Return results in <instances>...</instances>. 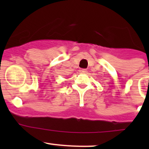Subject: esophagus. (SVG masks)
Returning <instances> with one entry per match:
<instances>
[{"label": "esophagus", "mask_w": 149, "mask_h": 149, "mask_svg": "<svg viewBox=\"0 0 149 149\" xmlns=\"http://www.w3.org/2000/svg\"><path fill=\"white\" fill-rule=\"evenodd\" d=\"M79 71H80L81 73H87L86 69H84V68L80 69V70H79Z\"/></svg>", "instance_id": "obj_1"}]
</instances>
